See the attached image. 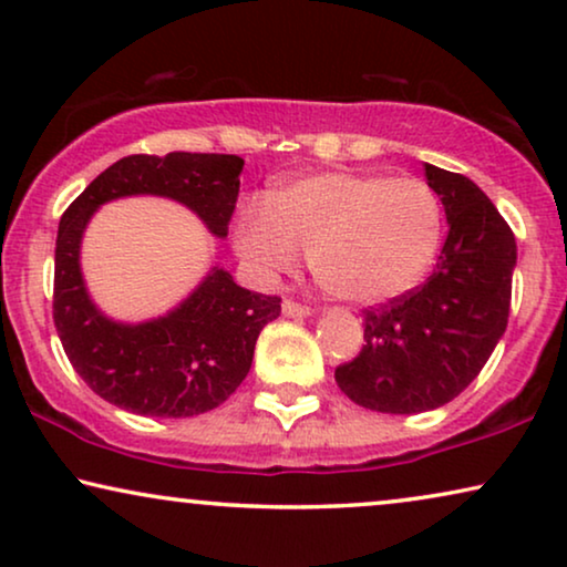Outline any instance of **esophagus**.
<instances>
[{
  "mask_svg": "<svg viewBox=\"0 0 567 567\" xmlns=\"http://www.w3.org/2000/svg\"><path fill=\"white\" fill-rule=\"evenodd\" d=\"M312 312V307L301 305V301H293V299H284V315L289 317H307Z\"/></svg>",
  "mask_w": 567,
  "mask_h": 567,
  "instance_id": "esophagus-1",
  "label": "esophagus"
}]
</instances>
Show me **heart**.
I'll return each instance as SVG.
<instances>
[{
	"label": "heart",
	"mask_w": 567,
	"mask_h": 567,
	"mask_svg": "<svg viewBox=\"0 0 567 567\" xmlns=\"http://www.w3.org/2000/svg\"><path fill=\"white\" fill-rule=\"evenodd\" d=\"M237 252L274 276L309 255L315 281L348 305H382L421 281L441 239V204L421 177L305 175L239 206Z\"/></svg>",
	"instance_id": "heart-1"
}]
</instances>
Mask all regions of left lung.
Returning <instances> with one entry per match:
<instances>
[{"label":"left lung","instance_id":"left-lung-1","mask_svg":"<svg viewBox=\"0 0 567 567\" xmlns=\"http://www.w3.org/2000/svg\"><path fill=\"white\" fill-rule=\"evenodd\" d=\"M449 219L436 270L363 309V346L336 382L355 405L423 413L452 402L483 371L508 324L516 239L470 177L425 165Z\"/></svg>","mask_w":567,"mask_h":567}]
</instances>
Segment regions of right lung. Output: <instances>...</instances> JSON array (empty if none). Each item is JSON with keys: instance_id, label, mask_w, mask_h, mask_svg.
I'll return each mask as SVG.
<instances>
[{"instance_id": "1", "label": "right lung", "mask_w": 567, "mask_h": 567, "mask_svg": "<svg viewBox=\"0 0 567 567\" xmlns=\"http://www.w3.org/2000/svg\"><path fill=\"white\" fill-rule=\"evenodd\" d=\"M243 167L237 154H131L100 173L61 216L53 324L76 374L111 405L152 417L219 408L250 371L255 340L281 315V297L247 291L214 268L167 317L111 322L90 301L80 274V239L92 212L105 200L154 193L181 200L216 237H227Z\"/></svg>"}]
</instances>
